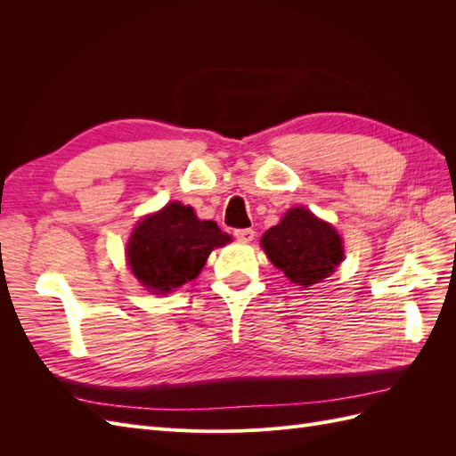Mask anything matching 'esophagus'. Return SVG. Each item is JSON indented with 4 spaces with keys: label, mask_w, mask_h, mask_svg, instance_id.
I'll list each match as a JSON object with an SVG mask.
<instances>
[{
    "label": "esophagus",
    "mask_w": 456,
    "mask_h": 456,
    "mask_svg": "<svg viewBox=\"0 0 456 456\" xmlns=\"http://www.w3.org/2000/svg\"><path fill=\"white\" fill-rule=\"evenodd\" d=\"M233 236H236V240L241 241V243H249V241L255 240V230H251V228L236 230V232H233Z\"/></svg>",
    "instance_id": "obj_1"
}]
</instances>
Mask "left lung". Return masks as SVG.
<instances>
[{"label":"left lung","mask_w":456,"mask_h":456,"mask_svg":"<svg viewBox=\"0 0 456 456\" xmlns=\"http://www.w3.org/2000/svg\"><path fill=\"white\" fill-rule=\"evenodd\" d=\"M272 265L300 287L329 278L344 258L342 238L306 207H293L260 240Z\"/></svg>","instance_id":"left-lung-1"}]
</instances>
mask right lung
<instances>
[{"instance_id": "right-lung-1", "label": "right lung", "mask_w": 456, "mask_h": 456, "mask_svg": "<svg viewBox=\"0 0 456 456\" xmlns=\"http://www.w3.org/2000/svg\"><path fill=\"white\" fill-rule=\"evenodd\" d=\"M228 241L213 220H200L191 207L173 201L134 226L127 262L146 291L167 295L196 280L215 247Z\"/></svg>"}]
</instances>
